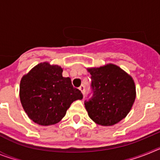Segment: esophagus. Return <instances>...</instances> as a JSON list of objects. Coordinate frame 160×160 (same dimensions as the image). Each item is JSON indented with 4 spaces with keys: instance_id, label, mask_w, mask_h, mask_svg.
Wrapping results in <instances>:
<instances>
[{
    "instance_id": "obj_1",
    "label": "esophagus",
    "mask_w": 160,
    "mask_h": 160,
    "mask_svg": "<svg viewBox=\"0 0 160 160\" xmlns=\"http://www.w3.org/2000/svg\"><path fill=\"white\" fill-rule=\"evenodd\" d=\"M79 90H81V92L83 94H85V91H86V90H85V87H84V86H83V85H82L81 87H79Z\"/></svg>"
}]
</instances>
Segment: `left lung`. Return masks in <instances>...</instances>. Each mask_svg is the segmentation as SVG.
I'll return each mask as SVG.
<instances>
[{"instance_id": "obj_1", "label": "left lung", "mask_w": 160, "mask_h": 160, "mask_svg": "<svg viewBox=\"0 0 160 160\" xmlns=\"http://www.w3.org/2000/svg\"><path fill=\"white\" fill-rule=\"evenodd\" d=\"M92 96L84 102L91 119L101 126H112L123 119L135 99L132 78L113 64L88 69Z\"/></svg>"}]
</instances>
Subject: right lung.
I'll return each mask as SVG.
<instances>
[{
	"label": "right lung",
	"instance_id": "right-lung-1",
	"mask_svg": "<svg viewBox=\"0 0 160 160\" xmlns=\"http://www.w3.org/2000/svg\"><path fill=\"white\" fill-rule=\"evenodd\" d=\"M82 98L70 78L62 77L60 66L47 62L32 68L20 83V99L25 113L42 126L58 123L71 103Z\"/></svg>",
	"mask_w": 160,
	"mask_h": 160
}]
</instances>
